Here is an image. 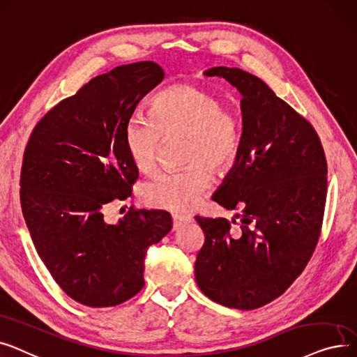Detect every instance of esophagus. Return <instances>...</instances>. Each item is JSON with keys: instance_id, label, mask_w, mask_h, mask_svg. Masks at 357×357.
I'll use <instances>...</instances> for the list:
<instances>
[{"instance_id": "1", "label": "esophagus", "mask_w": 357, "mask_h": 357, "mask_svg": "<svg viewBox=\"0 0 357 357\" xmlns=\"http://www.w3.org/2000/svg\"><path fill=\"white\" fill-rule=\"evenodd\" d=\"M190 220H192V216L188 213H173L174 228H178L180 225H183L185 222H190Z\"/></svg>"}]
</instances>
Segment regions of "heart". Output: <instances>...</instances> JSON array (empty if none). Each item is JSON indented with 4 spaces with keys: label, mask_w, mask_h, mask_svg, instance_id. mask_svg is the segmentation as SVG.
I'll return each mask as SVG.
<instances>
[{
    "label": "heart",
    "mask_w": 357,
    "mask_h": 357,
    "mask_svg": "<svg viewBox=\"0 0 357 357\" xmlns=\"http://www.w3.org/2000/svg\"><path fill=\"white\" fill-rule=\"evenodd\" d=\"M176 137L185 138L183 161L188 165L160 172L141 185V199L149 208H193L212 183L208 168L222 174L238 161L244 125L218 94L193 84H176L154 98L149 112L132 113L123 132L128 155L142 173L154 169L164 138Z\"/></svg>",
    "instance_id": "b5f03b06"
}]
</instances>
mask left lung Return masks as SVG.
<instances>
[{"instance_id":"8db88e82","label":"left lung","mask_w":357,"mask_h":357,"mask_svg":"<svg viewBox=\"0 0 357 357\" xmlns=\"http://www.w3.org/2000/svg\"><path fill=\"white\" fill-rule=\"evenodd\" d=\"M243 96L244 142L238 161L213 195L227 218L195 216L205 234L195 276L209 299L256 310L279 298L311 260L327 199V160L312 125L240 68L216 66Z\"/></svg>"}]
</instances>
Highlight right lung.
Wrapping results in <instances>:
<instances>
[{"label":"right lung","mask_w":357,"mask_h":357,"mask_svg":"<svg viewBox=\"0 0 357 357\" xmlns=\"http://www.w3.org/2000/svg\"><path fill=\"white\" fill-rule=\"evenodd\" d=\"M162 78L142 61L90 79L40 119L24 149L20 202L33 244L61 289L87 307L137 295L148 248L173 227L168 212L133 206L116 225L105 220L106 205L128 199L138 180L125 125Z\"/></svg>","instance_id":"right-lung-1"}]
</instances>
